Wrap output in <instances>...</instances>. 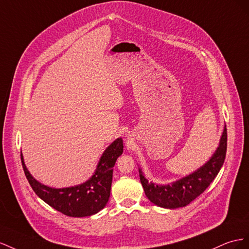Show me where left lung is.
<instances>
[{
    "label": "left lung",
    "mask_w": 249,
    "mask_h": 249,
    "mask_svg": "<svg viewBox=\"0 0 249 249\" xmlns=\"http://www.w3.org/2000/svg\"><path fill=\"white\" fill-rule=\"evenodd\" d=\"M226 147L227 132L226 126H224L219 146L211 159L193 173L171 183L158 184L153 181H148L142 169L139 168L140 180L147 198L153 204L164 209L173 210L186 207L203 193L210 183L215 179L224 162Z\"/></svg>",
    "instance_id": "obj_1"
}]
</instances>
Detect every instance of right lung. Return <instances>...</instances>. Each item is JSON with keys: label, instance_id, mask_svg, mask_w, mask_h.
<instances>
[{"label": "right lung", "instance_id": "add662e5", "mask_svg": "<svg viewBox=\"0 0 249 249\" xmlns=\"http://www.w3.org/2000/svg\"><path fill=\"white\" fill-rule=\"evenodd\" d=\"M122 153L123 140L118 138L105 149L89 180L74 187L60 189L48 187L35 179L28 171L22 152L20 160L27 179L40 199L63 215L80 218L97 214L108 202L113 166Z\"/></svg>", "mask_w": 249, "mask_h": 249}]
</instances>
